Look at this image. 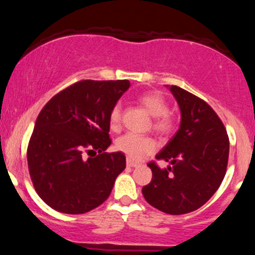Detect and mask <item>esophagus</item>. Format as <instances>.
I'll return each mask as SVG.
<instances>
[{"label": "esophagus", "mask_w": 255, "mask_h": 255, "mask_svg": "<svg viewBox=\"0 0 255 255\" xmlns=\"http://www.w3.org/2000/svg\"><path fill=\"white\" fill-rule=\"evenodd\" d=\"M126 164H127V166H129V168H136V166H139L137 163L133 162V160H130L129 158H127V160H126Z\"/></svg>", "instance_id": "1"}]
</instances>
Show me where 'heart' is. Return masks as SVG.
<instances>
[{"label":"heart","mask_w":255,"mask_h":255,"mask_svg":"<svg viewBox=\"0 0 255 255\" xmlns=\"http://www.w3.org/2000/svg\"><path fill=\"white\" fill-rule=\"evenodd\" d=\"M139 103L154 118L153 128L162 134L171 133L175 127L174 118L168 113L166 99L159 92H147L139 97ZM109 122L113 128L121 122V105L115 104L110 111ZM116 148L131 160H141L157 150V142L150 136L127 133L116 140Z\"/></svg>","instance_id":"1"}]
</instances>
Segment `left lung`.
Segmentation results:
<instances>
[{
  "label": "left lung",
  "instance_id": "8db88e82",
  "mask_svg": "<svg viewBox=\"0 0 255 255\" xmlns=\"http://www.w3.org/2000/svg\"><path fill=\"white\" fill-rule=\"evenodd\" d=\"M181 110V124L156 156L170 165L148 163L152 180L142 187L148 204L169 215L195 211L215 194L229 158V137L223 122L206 102L178 86H170Z\"/></svg>",
  "mask_w": 255,
  "mask_h": 255
}]
</instances>
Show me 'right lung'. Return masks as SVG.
<instances>
[{"label": "right lung", "instance_id": "add662e5", "mask_svg": "<svg viewBox=\"0 0 255 255\" xmlns=\"http://www.w3.org/2000/svg\"><path fill=\"white\" fill-rule=\"evenodd\" d=\"M129 85L81 80L44 105L27 146V164L37 194L51 209L80 215L110 195L126 157L105 152L111 144L109 115Z\"/></svg>", "mask_w": 255, "mask_h": 255}]
</instances>
